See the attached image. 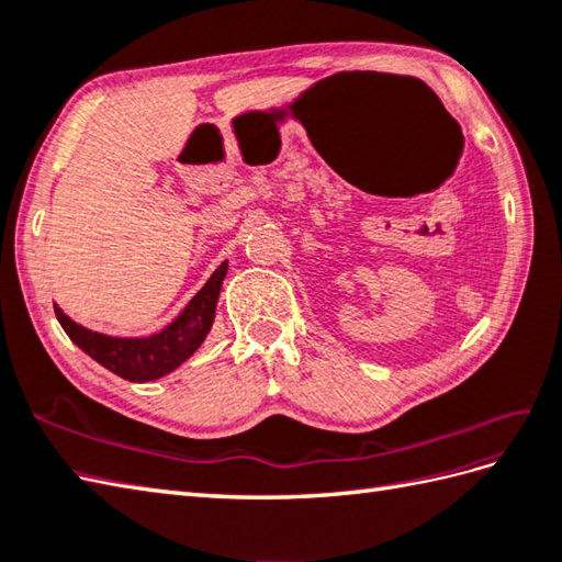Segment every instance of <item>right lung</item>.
<instances>
[{
  "instance_id": "1",
  "label": "right lung",
  "mask_w": 562,
  "mask_h": 562,
  "mask_svg": "<svg viewBox=\"0 0 562 562\" xmlns=\"http://www.w3.org/2000/svg\"><path fill=\"white\" fill-rule=\"evenodd\" d=\"M226 260L210 274L193 300L178 314L169 326L147 338H115L103 336V333L89 330L71 321L63 308L55 304V316L59 326L65 328L69 340L87 352L91 360H97L101 367L111 369L113 374L127 381H145L161 379L171 374L173 369L181 367L190 355H193L214 324V312H217V300L222 292V282L226 278Z\"/></svg>"
}]
</instances>
